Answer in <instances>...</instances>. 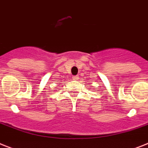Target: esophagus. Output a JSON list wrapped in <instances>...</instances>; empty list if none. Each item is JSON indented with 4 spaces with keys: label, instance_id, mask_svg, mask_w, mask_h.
Wrapping results in <instances>:
<instances>
[{
    "label": "esophagus",
    "instance_id": "1",
    "mask_svg": "<svg viewBox=\"0 0 148 148\" xmlns=\"http://www.w3.org/2000/svg\"><path fill=\"white\" fill-rule=\"evenodd\" d=\"M78 79H79V78H78V76H73V80H77Z\"/></svg>",
    "mask_w": 148,
    "mask_h": 148
}]
</instances>
